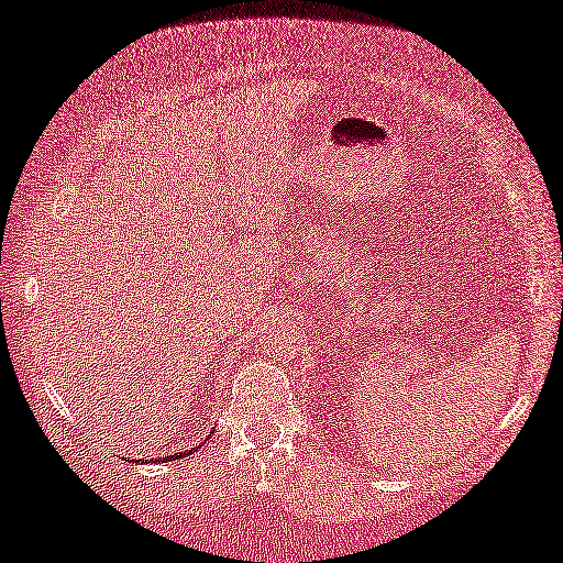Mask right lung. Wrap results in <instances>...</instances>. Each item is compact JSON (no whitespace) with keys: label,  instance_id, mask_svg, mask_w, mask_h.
Returning <instances> with one entry per match:
<instances>
[{"label":"right lung","instance_id":"add662e5","mask_svg":"<svg viewBox=\"0 0 563 563\" xmlns=\"http://www.w3.org/2000/svg\"><path fill=\"white\" fill-rule=\"evenodd\" d=\"M189 453H191V451H189ZM184 456H187V453H184ZM166 459H168V461H172V459H181V453H179V456H166Z\"/></svg>","mask_w":563,"mask_h":563}]
</instances>
